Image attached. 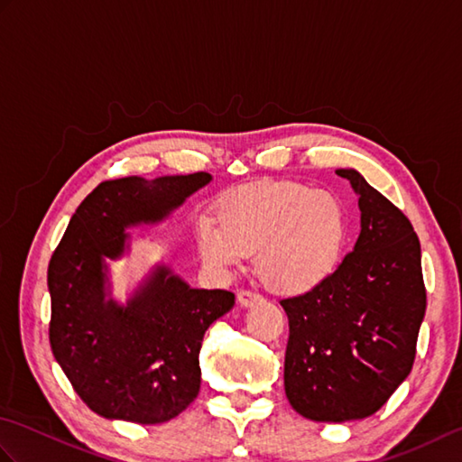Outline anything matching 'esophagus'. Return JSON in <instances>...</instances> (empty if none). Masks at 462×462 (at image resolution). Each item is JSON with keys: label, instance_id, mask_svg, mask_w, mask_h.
<instances>
[{"label": "esophagus", "instance_id": "34e87169", "mask_svg": "<svg viewBox=\"0 0 462 462\" xmlns=\"http://www.w3.org/2000/svg\"><path fill=\"white\" fill-rule=\"evenodd\" d=\"M262 298L258 296V293H254V291H250V290H242V291H238V303L242 308H250V306H254V303H258Z\"/></svg>", "mask_w": 462, "mask_h": 462}]
</instances>
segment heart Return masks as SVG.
I'll return each mask as SVG.
<instances>
[{
    "mask_svg": "<svg viewBox=\"0 0 462 462\" xmlns=\"http://www.w3.org/2000/svg\"><path fill=\"white\" fill-rule=\"evenodd\" d=\"M216 220L204 216L196 224V246L206 266L226 273L256 252L260 280L282 296L318 290L346 256V206L301 182L268 180L226 192Z\"/></svg>",
    "mask_w": 462,
    "mask_h": 462,
    "instance_id": "obj_1",
    "label": "heart"
}]
</instances>
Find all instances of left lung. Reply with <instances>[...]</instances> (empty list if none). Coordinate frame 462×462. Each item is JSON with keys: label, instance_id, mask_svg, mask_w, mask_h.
I'll use <instances>...</instances> for the list:
<instances>
[{"label": "left lung", "instance_id": "1", "mask_svg": "<svg viewBox=\"0 0 462 462\" xmlns=\"http://www.w3.org/2000/svg\"><path fill=\"white\" fill-rule=\"evenodd\" d=\"M359 196L361 232L329 282L282 300L290 339L283 387L300 415L365 419L413 369L427 291L407 216L353 169L336 171Z\"/></svg>", "mask_w": 462, "mask_h": 462}]
</instances>
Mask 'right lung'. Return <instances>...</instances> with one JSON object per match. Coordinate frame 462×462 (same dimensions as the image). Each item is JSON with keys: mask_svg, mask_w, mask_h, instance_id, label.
Returning a JSON list of instances; mask_svg holds the SVG:
<instances>
[{"mask_svg": "<svg viewBox=\"0 0 462 462\" xmlns=\"http://www.w3.org/2000/svg\"><path fill=\"white\" fill-rule=\"evenodd\" d=\"M212 180L208 172L101 182L75 210L47 268L49 343L87 407L141 425L171 420L200 391V347L234 293L196 290L154 266L129 301L109 298L105 258L126 250L129 226L154 224Z\"/></svg>", "mask_w": 462, "mask_h": 462, "instance_id": "right-lung-1", "label": "right lung"}]
</instances>
